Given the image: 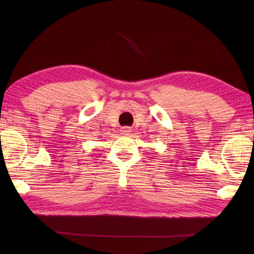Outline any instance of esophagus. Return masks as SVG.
I'll list each match as a JSON object with an SVG mask.
<instances>
[{
  "mask_svg": "<svg viewBox=\"0 0 254 254\" xmlns=\"http://www.w3.org/2000/svg\"><path fill=\"white\" fill-rule=\"evenodd\" d=\"M122 132L124 134H130V132H131V129L128 128V127H125V128L122 129Z\"/></svg>",
  "mask_w": 254,
  "mask_h": 254,
  "instance_id": "34e87169",
  "label": "esophagus"
}]
</instances>
